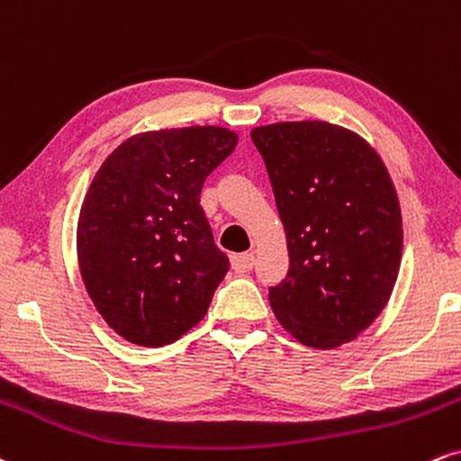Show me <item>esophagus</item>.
Wrapping results in <instances>:
<instances>
[{"label":"esophagus","mask_w":461,"mask_h":461,"mask_svg":"<svg viewBox=\"0 0 461 461\" xmlns=\"http://www.w3.org/2000/svg\"><path fill=\"white\" fill-rule=\"evenodd\" d=\"M232 267H235V272H250L254 267V254L252 252H243V254H237V257H232Z\"/></svg>","instance_id":"obj_1"}]
</instances>
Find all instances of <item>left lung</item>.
Instances as JSON below:
<instances>
[{
    "mask_svg": "<svg viewBox=\"0 0 461 461\" xmlns=\"http://www.w3.org/2000/svg\"><path fill=\"white\" fill-rule=\"evenodd\" d=\"M252 142L289 246L269 304L300 343L339 348L371 326L397 280L403 230L391 175L360 135L330 122L257 127Z\"/></svg>",
    "mask_w": 461,
    "mask_h": 461,
    "instance_id": "left-lung-1",
    "label": "left lung"
}]
</instances>
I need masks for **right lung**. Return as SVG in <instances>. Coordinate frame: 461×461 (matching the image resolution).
I'll list each match as a JSON object with an SVG mask.
<instances>
[{
  "mask_svg": "<svg viewBox=\"0 0 461 461\" xmlns=\"http://www.w3.org/2000/svg\"><path fill=\"white\" fill-rule=\"evenodd\" d=\"M235 144L221 127L140 133L96 172L79 213V269L96 311L129 343H175L207 312L230 263L200 192Z\"/></svg>",
  "mask_w": 461,
  "mask_h": 461,
  "instance_id": "add662e5",
  "label": "right lung"
}]
</instances>
